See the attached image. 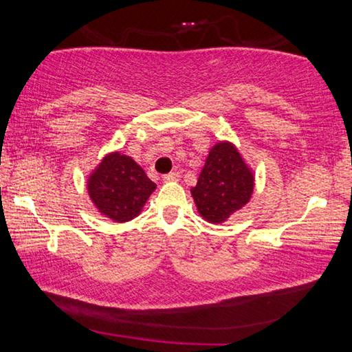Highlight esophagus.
<instances>
[{"label": "esophagus", "instance_id": "1", "mask_svg": "<svg viewBox=\"0 0 352 352\" xmlns=\"http://www.w3.org/2000/svg\"><path fill=\"white\" fill-rule=\"evenodd\" d=\"M179 177H181L179 171H171V173H168V175H165V176H164V181H165V182H171V181H179Z\"/></svg>", "mask_w": 352, "mask_h": 352}]
</instances>
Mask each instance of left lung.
<instances>
[{
    "label": "left lung",
    "mask_w": 352,
    "mask_h": 352,
    "mask_svg": "<svg viewBox=\"0 0 352 352\" xmlns=\"http://www.w3.org/2000/svg\"><path fill=\"white\" fill-rule=\"evenodd\" d=\"M254 177L240 153L230 143L210 149L192 197L207 221L221 223L251 198Z\"/></svg>",
    "instance_id": "1"
}]
</instances>
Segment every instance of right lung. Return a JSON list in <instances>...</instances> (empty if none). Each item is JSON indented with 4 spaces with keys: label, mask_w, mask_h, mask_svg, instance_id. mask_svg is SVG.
Returning a JSON list of instances; mask_svg holds the SVG:
<instances>
[{
    "label": "right lung",
    "mask_w": 352,
    "mask_h": 352,
    "mask_svg": "<svg viewBox=\"0 0 352 352\" xmlns=\"http://www.w3.org/2000/svg\"><path fill=\"white\" fill-rule=\"evenodd\" d=\"M155 184L134 160L118 153L109 154L89 179V193L106 217L123 223L140 214Z\"/></svg>",
    "instance_id": "add662e5"
}]
</instances>
